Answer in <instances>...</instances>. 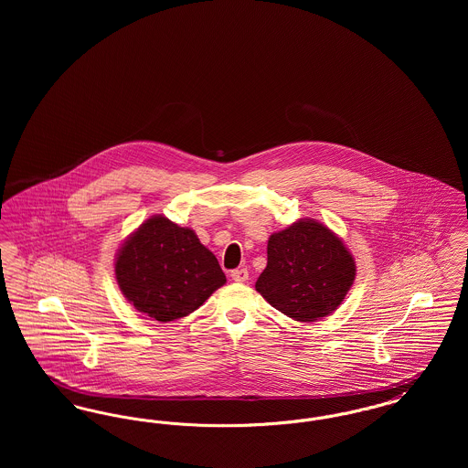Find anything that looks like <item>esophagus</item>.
<instances>
[{
  "label": "esophagus",
  "mask_w": 468,
  "mask_h": 468,
  "mask_svg": "<svg viewBox=\"0 0 468 468\" xmlns=\"http://www.w3.org/2000/svg\"><path fill=\"white\" fill-rule=\"evenodd\" d=\"M231 279L235 282H245L249 279V271L245 268H237V270H231Z\"/></svg>",
  "instance_id": "esophagus-1"
}]
</instances>
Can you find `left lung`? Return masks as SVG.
Wrapping results in <instances>:
<instances>
[{
    "mask_svg": "<svg viewBox=\"0 0 468 468\" xmlns=\"http://www.w3.org/2000/svg\"><path fill=\"white\" fill-rule=\"evenodd\" d=\"M267 268L256 291L271 307L294 321L314 323L330 315L351 290L353 254L330 228L300 219L270 235Z\"/></svg>",
    "mask_w": 468,
    "mask_h": 468,
    "instance_id": "obj_1",
    "label": "left lung"
}]
</instances>
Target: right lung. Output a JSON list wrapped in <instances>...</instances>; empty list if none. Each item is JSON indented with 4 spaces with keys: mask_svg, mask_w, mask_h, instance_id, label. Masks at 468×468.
Instances as JSON below:
<instances>
[{
    "mask_svg": "<svg viewBox=\"0 0 468 468\" xmlns=\"http://www.w3.org/2000/svg\"><path fill=\"white\" fill-rule=\"evenodd\" d=\"M115 279L134 309L168 323L197 311L226 282L218 258L197 233L153 216L122 244Z\"/></svg>",
    "mask_w": 468,
    "mask_h": 468,
    "instance_id": "right-lung-1",
    "label": "right lung"
}]
</instances>
